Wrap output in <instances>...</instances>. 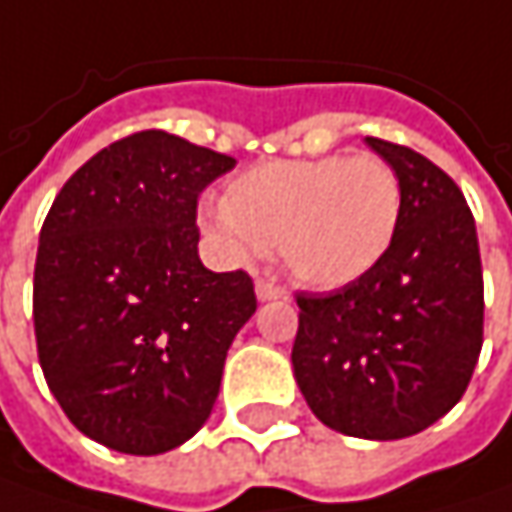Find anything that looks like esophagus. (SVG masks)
I'll return each instance as SVG.
<instances>
[{
	"instance_id": "obj_1",
	"label": "esophagus",
	"mask_w": 512,
	"mask_h": 512,
	"mask_svg": "<svg viewBox=\"0 0 512 512\" xmlns=\"http://www.w3.org/2000/svg\"><path fill=\"white\" fill-rule=\"evenodd\" d=\"M255 292L260 301H275V298H284V286H278L269 278H257Z\"/></svg>"
}]
</instances>
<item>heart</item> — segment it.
Masks as SVG:
<instances>
[{"label": "heart", "instance_id": "obj_1", "mask_svg": "<svg viewBox=\"0 0 512 512\" xmlns=\"http://www.w3.org/2000/svg\"><path fill=\"white\" fill-rule=\"evenodd\" d=\"M205 228L231 252H272L304 284L333 289L365 278L400 223V179L385 159H278L240 173Z\"/></svg>", "mask_w": 512, "mask_h": 512}]
</instances>
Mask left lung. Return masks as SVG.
<instances>
[{"label": "left lung", "mask_w": 512, "mask_h": 512, "mask_svg": "<svg viewBox=\"0 0 512 512\" xmlns=\"http://www.w3.org/2000/svg\"><path fill=\"white\" fill-rule=\"evenodd\" d=\"M400 179L388 255L333 292H295L298 388L318 420L365 440H400L464 397L484 345L475 220L449 173L411 147L368 138Z\"/></svg>", "instance_id": "left-lung-1"}]
</instances>
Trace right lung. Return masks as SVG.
Returning <instances> with one entry per match:
<instances>
[{
  "instance_id": "right-lung-1",
  "label": "right lung",
  "mask_w": 512,
  "mask_h": 512,
  "mask_svg": "<svg viewBox=\"0 0 512 512\" xmlns=\"http://www.w3.org/2000/svg\"><path fill=\"white\" fill-rule=\"evenodd\" d=\"M234 159L165 130L112 141L54 196L34 263V336L86 437L162 455L194 437L257 310L249 272L196 255L199 194Z\"/></svg>"
}]
</instances>
